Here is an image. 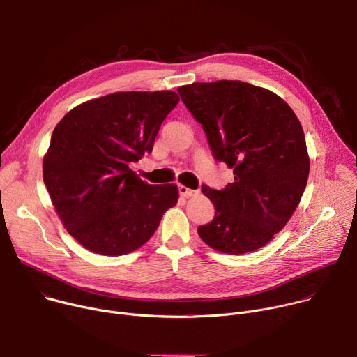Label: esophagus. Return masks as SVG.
I'll return each mask as SVG.
<instances>
[{"instance_id": "obj_1", "label": "esophagus", "mask_w": 357, "mask_h": 357, "mask_svg": "<svg viewBox=\"0 0 357 357\" xmlns=\"http://www.w3.org/2000/svg\"><path fill=\"white\" fill-rule=\"evenodd\" d=\"M178 190H179V195L183 196V197H189V196H193V195L197 193V190L189 189V188H186V186H183V185H179V186H178Z\"/></svg>"}]
</instances>
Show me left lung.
I'll return each mask as SVG.
<instances>
[{
    "instance_id": "8db88e82",
    "label": "left lung",
    "mask_w": 357,
    "mask_h": 357,
    "mask_svg": "<svg viewBox=\"0 0 357 357\" xmlns=\"http://www.w3.org/2000/svg\"><path fill=\"white\" fill-rule=\"evenodd\" d=\"M178 93L202 124L216 161L233 168L223 189L202 185L215 205L200 238L227 254L267 244L295 212L310 175L307 142L292 109L273 91L240 80L182 86Z\"/></svg>"
}]
</instances>
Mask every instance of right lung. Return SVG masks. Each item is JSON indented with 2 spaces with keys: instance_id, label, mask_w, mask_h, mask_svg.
Listing matches in <instances>:
<instances>
[{
  "instance_id": "add662e5",
  "label": "right lung",
  "mask_w": 357,
  "mask_h": 357,
  "mask_svg": "<svg viewBox=\"0 0 357 357\" xmlns=\"http://www.w3.org/2000/svg\"><path fill=\"white\" fill-rule=\"evenodd\" d=\"M175 91H124L75 107L55 127L43 182L66 230L87 250L123 256L146 243L176 205L175 185H149L130 168L151 154Z\"/></svg>"
}]
</instances>
